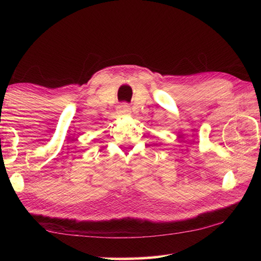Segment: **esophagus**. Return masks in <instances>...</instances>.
I'll list each match as a JSON object with an SVG mask.
<instances>
[{
	"mask_svg": "<svg viewBox=\"0 0 261 261\" xmlns=\"http://www.w3.org/2000/svg\"><path fill=\"white\" fill-rule=\"evenodd\" d=\"M117 112L121 115H129V114H131V108H130V106H127L126 103H123L120 106V107H118Z\"/></svg>",
	"mask_w": 261,
	"mask_h": 261,
	"instance_id": "obj_1",
	"label": "esophagus"
}]
</instances>
